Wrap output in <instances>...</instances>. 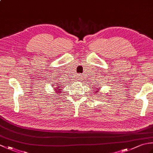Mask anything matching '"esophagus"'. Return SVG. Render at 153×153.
<instances>
[{
    "label": "esophagus",
    "instance_id": "obj_1",
    "mask_svg": "<svg viewBox=\"0 0 153 153\" xmlns=\"http://www.w3.org/2000/svg\"><path fill=\"white\" fill-rule=\"evenodd\" d=\"M80 80H82V77H81V76H77V81Z\"/></svg>",
    "mask_w": 153,
    "mask_h": 153
}]
</instances>
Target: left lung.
Wrapping results in <instances>:
<instances>
[{"mask_svg": "<svg viewBox=\"0 0 153 153\" xmlns=\"http://www.w3.org/2000/svg\"><path fill=\"white\" fill-rule=\"evenodd\" d=\"M99 90H100V88L99 89V88H97V89H95V93H99Z\"/></svg>", "mask_w": 153, "mask_h": 153, "instance_id": "left-lung-1", "label": "left lung"}]
</instances>
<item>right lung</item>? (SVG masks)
I'll use <instances>...</instances> for the list:
<instances>
[{
    "label": "right lung",
    "instance_id": "1",
    "mask_svg": "<svg viewBox=\"0 0 153 153\" xmlns=\"http://www.w3.org/2000/svg\"><path fill=\"white\" fill-rule=\"evenodd\" d=\"M53 88L54 90L55 93L56 94H60L62 92V87L60 85V83H54L53 85Z\"/></svg>",
    "mask_w": 153,
    "mask_h": 153
}]
</instances>
